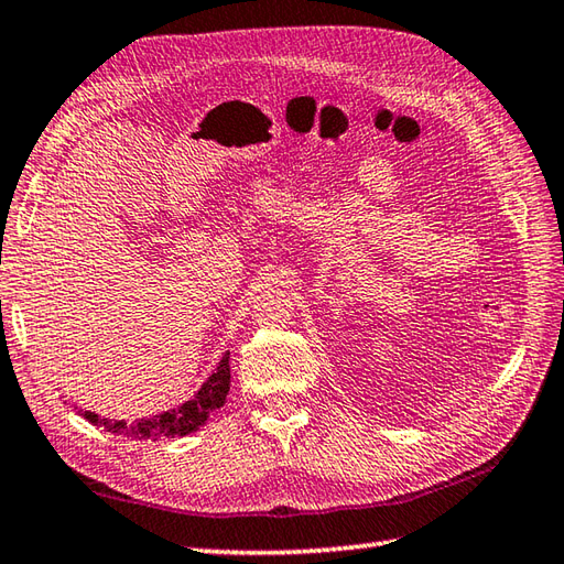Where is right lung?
<instances>
[{"mask_svg": "<svg viewBox=\"0 0 564 564\" xmlns=\"http://www.w3.org/2000/svg\"><path fill=\"white\" fill-rule=\"evenodd\" d=\"M227 391H229V351L219 359L213 377L200 386V391H197L191 401L173 408V411H165L153 417H141V421H134V423L107 421V417H99L90 411H85V417L93 425H102L107 433L124 435V437H137V440L178 437V435L195 433L197 427L205 425L209 413L217 411L219 405H225Z\"/></svg>", "mask_w": 564, "mask_h": 564, "instance_id": "add662e5", "label": "right lung"}]
</instances>
